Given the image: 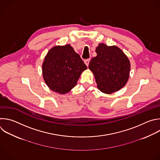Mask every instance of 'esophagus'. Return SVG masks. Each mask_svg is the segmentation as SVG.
Returning <instances> with one entry per match:
<instances>
[{
  "label": "esophagus",
  "mask_w": 160,
  "mask_h": 160,
  "mask_svg": "<svg viewBox=\"0 0 160 160\" xmlns=\"http://www.w3.org/2000/svg\"><path fill=\"white\" fill-rule=\"evenodd\" d=\"M89 62H90V59H87V60H84V62L85 63V65L88 67V64H89Z\"/></svg>",
  "instance_id": "obj_1"
}]
</instances>
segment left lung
Wrapping results in <instances>:
<instances>
[{
	"instance_id": "1",
	"label": "left lung",
	"mask_w": 160,
	"mask_h": 160,
	"mask_svg": "<svg viewBox=\"0 0 160 160\" xmlns=\"http://www.w3.org/2000/svg\"><path fill=\"white\" fill-rule=\"evenodd\" d=\"M97 56L90 60L88 68L94 75L97 87L111 94L119 90L127 83L130 62L124 52L116 46L100 43L96 48Z\"/></svg>"
}]
</instances>
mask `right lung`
Returning <instances> with one entry per match:
<instances>
[{"label": "right lung", "instance_id": "obj_1", "mask_svg": "<svg viewBox=\"0 0 160 160\" xmlns=\"http://www.w3.org/2000/svg\"><path fill=\"white\" fill-rule=\"evenodd\" d=\"M87 68L70 44L52 48L47 53L42 66L45 83L51 90L60 94L70 91Z\"/></svg>", "mask_w": 160, "mask_h": 160}]
</instances>
